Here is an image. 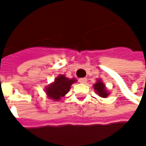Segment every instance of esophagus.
<instances>
[{
  "mask_svg": "<svg viewBox=\"0 0 146 146\" xmlns=\"http://www.w3.org/2000/svg\"><path fill=\"white\" fill-rule=\"evenodd\" d=\"M79 82L82 83V84H85L87 82V78H80Z\"/></svg>",
  "mask_w": 146,
  "mask_h": 146,
  "instance_id": "34e87169",
  "label": "esophagus"
}]
</instances>
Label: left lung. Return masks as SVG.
I'll list each match as a JSON object with an SVG mask.
<instances>
[{"label":"left lung","instance_id":"1","mask_svg":"<svg viewBox=\"0 0 146 146\" xmlns=\"http://www.w3.org/2000/svg\"><path fill=\"white\" fill-rule=\"evenodd\" d=\"M94 88H95V92H97V94L102 98H106L109 95L107 90L106 88V86L102 82L101 80L98 79L97 80V82L94 84Z\"/></svg>","mask_w":146,"mask_h":146}]
</instances>
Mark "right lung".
Wrapping results in <instances>:
<instances>
[{
    "mask_svg": "<svg viewBox=\"0 0 146 146\" xmlns=\"http://www.w3.org/2000/svg\"><path fill=\"white\" fill-rule=\"evenodd\" d=\"M76 81L74 78L69 79L64 75H59L54 79V82L46 88L47 95L54 101H58L69 92L71 85Z\"/></svg>",
    "mask_w": 146,
    "mask_h": 146,
    "instance_id": "add662e5",
    "label": "right lung"
}]
</instances>
